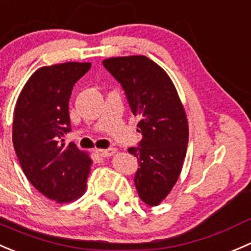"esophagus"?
Instances as JSON below:
<instances>
[{
  "mask_svg": "<svg viewBox=\"0 0 251 251\" xmlns=\"http://www.w3.org/2000/svg\"><path fill=\"white\" fill-rule=\"evenodd\" d=\"M96 153L100 155L101 157H110V156L115 155L116 149H98Z\"/></svg>",
  "mask_w": 251,
  "mask_h": 251,
  "instance_id": "1",
  "label": "esophagus"
}]
</instances>
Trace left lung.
I'll return each mask as SVG.
<instances>
[{"mask_svg": "<svg viewBox=\"0 0 251 251\" xmlns=\"http://www.w3.org/2000/svg\"><path fill=\"white\" fill-rule=\"evenodd\" d=\"M102 63L122 84L131 112L140 118V148L128 151L139 162L134 179L139 197L157 206L177 183L187 155L185 108L170 75L146 56L111 57Z\"/></svg>", "mask_w": 251, "mask_h": 251, "instance_id": "obj_1", "label": "left lung"}]
</instances>
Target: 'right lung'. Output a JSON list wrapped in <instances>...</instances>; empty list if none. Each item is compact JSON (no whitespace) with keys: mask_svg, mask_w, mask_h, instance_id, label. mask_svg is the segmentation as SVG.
Returning <instances> with one entry per match:
<instances>
[{"mask_svg":"<svg viewBox=\"0 0 251 251\" xmlns=\"http://www.w3.org/2000/svg\"><path fill=\"white\" fill-rule=\"evenodd\" d=\"M89 62H66L36 69L22 89L13 113L14 150L36 190L59 204L78 200L88 189L93 160L74 143L68 105L73 86Z\"/></svg>","mask_w":251,"mask_h":251,"instance_id":"obj_1","label":"right lung"}]
</instances>
